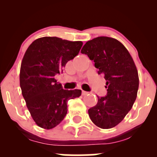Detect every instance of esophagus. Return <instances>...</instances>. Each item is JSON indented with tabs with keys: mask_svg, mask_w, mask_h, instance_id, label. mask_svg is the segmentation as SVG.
I'll use <instances>...</instances> for the list:
<instances>
[{
	"mask_svg": "<svg viewBox=\"0 0 157 157\" xmlns=\"http://www.w3.org/2000/svg\"><path fill=\"white\" fill-rule=\"evenodd\" d=\"M89 93V92H88V91H82V96H85V95H87Z\"/></svg>",
	"mask_w": 157,
	"mask_h": 157,
	"instance_id": "1",
	"label": "esophagus"
}]
</instances>
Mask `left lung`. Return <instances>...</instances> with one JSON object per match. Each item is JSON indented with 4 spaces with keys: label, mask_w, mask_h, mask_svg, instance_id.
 I'll list each match as a JSON object with an SVG mask.
<instances>
[{
    "label": "left lung",
    "mask_w": 157,
    "mask_h": 157,
    "mask_svg": "<svg viewBox=\"0 0 157 157\" xmlns=\"http://www.w3.org/2000/svg\"><path fill=\"white\" fill-rule=\"evenodd\" d=\"M81 53L94 60L98 74H103L107 95L98 97L97 105L89 109V117L102 129L118 125L134 105L139 76L133 58L123 44L109 37H97L86 42Z\"/></svg>",
    "instance_id": "left-lung-1"
}]
</instances>
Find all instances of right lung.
<instances>
[{"label":"right lung","mask_w":157,"mask_h":157,"mask_svg":"<svg viewBox=\"0 0 157 157\" xmlns=\"http://www.w3.org/2000/svg\"><path fill=\"white\" fill-rule=\"evenodd\" d=\"M82 41L57 37L35 40L25 52L20 71V86L32 119L39 127L52 129L67 113L68 100L79 97L81 90H65L55 76L79 54Z\"/></svg>","instance_id":"1"}]
</instances>
